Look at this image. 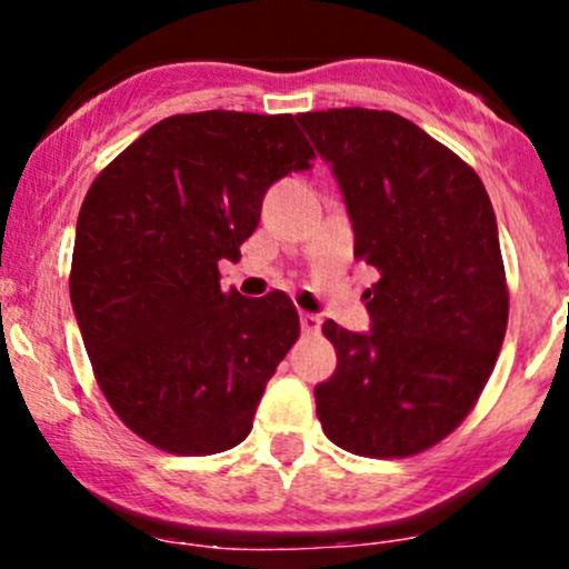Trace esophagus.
<instances>
[{
    "label": "esophagus",
    "instance_id": "esophagus-1",
    "mask_svg": "<svg viewBox=\"0 0 569 569\" xmlns=\"http://www.w3.org/2000/svg\"><path fill=\"white\" fill-rule=\"evenodd\" d=\"M300 325L306 336H317L321 330V317H317V313H300Z\"/></svg>",
    "mask_w": 569,
    "mask_h": 569
}]
</instances>
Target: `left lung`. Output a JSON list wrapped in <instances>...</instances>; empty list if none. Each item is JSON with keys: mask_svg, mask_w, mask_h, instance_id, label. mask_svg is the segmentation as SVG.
<instances>
[{"mask_svg": "<svg viewBox=\"0 0 569 569\" xmlns=\"http://www.w3.org/2000/svg\"><path fill=\"white\" fill-rule=\"evenodd\" d=\"M297 120L341 187L355 256L380 272L369 332L321 327L338 355L313 391L321 429L360 457L421 455L473 410L507 336L496 211L473 168L401 114Z\"/></svg>", "mask_w": 569, "mask_h": 569, "instance_id": "1", "label": "left lung"}]
</instances>
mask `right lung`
I'll return each instance as SVG.
<instances>
[{"mask_svg": "<svg viewBox=\"0 0 569 569\" xmlns=\"http://www.w3.org/2000/svg\"><path fill=\"white\" fill-rule=\"evenodd\" d=\"M317 157L291 114H173L101 170L77 220L71 302L109 407L170 455L242 443L300 336L283 291H222L278 178Z\"/></svg>", "mask_w": 569, "mask_h": 569, "instance_id": "obj_1", "label": "right lung"}]
</instances>
